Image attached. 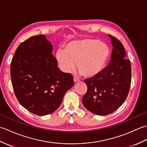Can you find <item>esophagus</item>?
<instances>
[{
	"label": "esophagus",
	"mask_w": 147,
	"mask_h": 147,
	"mask_svg": "<svg viewBox=\"0 0 147 147\" xmlns=\"http://www.w3.org/2000/svg\"><path fill=\"white\" fill-rule=\"evenodd\" d=\"M79 81H80V79L78 78L76 76H74V83H76L78 82H79Z\"/></svg>",
	"instance_id": "34e87169"
}]
</instances>
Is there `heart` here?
<instances>
[{
  "label": "heart",
  "mask_w": 147,
  "mask_h": 147,
  "mask_svg": "<svg viewBox=\"0 0 147 147\" xmlns=\"http://www.w3.org/2000/svg\"><path fill=\"white\" fill-rule=\"evenodd\" d=\"M110 55L107 45L96 39H83L72 41L64 51L59 50L56 59L62 71L69 72L75 66L82 75L95 76L105 66Z\"/></svg>",
  "instance_id": "b5f03b06"
}]
</instances>
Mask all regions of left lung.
<instances>
[{"label":"left lung","mask_w":147,"mask_h":147,"mask_svg":"<svg viewBox=\"0 0 147 147\" xmlns=\"http://www.w3.org/2000/svg\"><path fill=\"white\" fill-rule=\"evenodd\" d=\"M113 46L109 64L98 75L86 79L87 92L82 103L92 113L106 115L123 104L129 91L131 81V62L126 59L122 43L109 35Z\"/></svg>","instance_id":"1"}]
</instances>
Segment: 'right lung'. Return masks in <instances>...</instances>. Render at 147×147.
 Returning <instances> with one entry per match:
<instances>
[{"instance_id":"right-lung-1","label":"right lung","mask_w":147,"mask_h":147,"mask_svg":"<svg viewBox=\"0 0 147 147\" xmlns=\"http://www.w3.org/2000/svg\"><path fill=\"white\" fill-rule=\"evenodd\" d=\"M52 52V45L45 35L33 36L20 43L11 61L15 95L23 107L38 115L57 110L74 85L72 74L59 69Z\"/></svg>"}]
</instances>
